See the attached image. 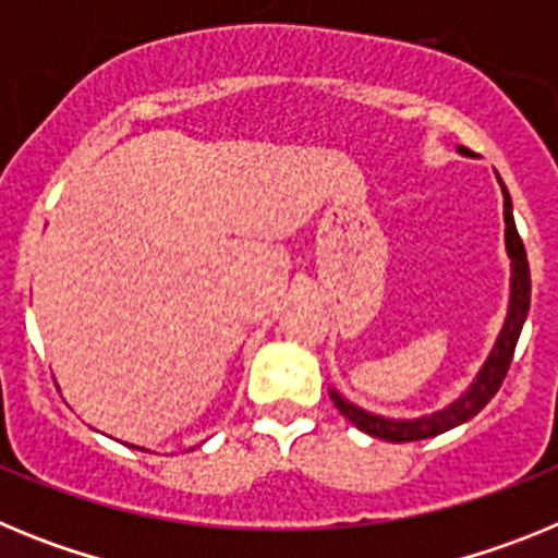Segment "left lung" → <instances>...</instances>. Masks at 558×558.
Here are the masks:
<instances>
[{
	"label": "left lung",
	"instance_id": "1",
	"mask_svg": "<svg viewBox=\"0 0 558 558\" xmlns=\"http://www.w3.org/2000/svg\"><path fill=\"white\" fill-rule=\"evenodd\" d=\"M461 156H470L466 147H458ZM502 190V220H506V254L511 259V279H509V310H506V318H502V327L497 332L495 347L486 354L483 366L477 368L475 379H472L466 391L461 397H456L450 405L438 408V411L425 413V416L413 418H391L379 416V413L363 411L360 405L349 402L338 388H329V399L335 402L343 416L352 422L357 430L368 433L374 438H386L393 445H402V441H422V438H433L438 433H447L452 427L470 422L475 413H481L486 408L492 397L497 393V388L502 386L506 372L511 366V357H514L517 340H520L522 324L529 318L531 307V270H529V256H525V245H522L520 234H517L514 226V206H511V195L502 184V179L497 175Z\"/></svg>",
	"mask_w": 558,
	"mask_h": 558
}]
</instances>
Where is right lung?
I'll use <instances>...</instances> for the list:
<instances>
[{"mask_svg": "<svg viewBox=\"0 0 558 558\" xmlns=\"http://www.w3.org/2000/svg\"><path fill=\"white\" fill-rule=\"evenodd\" d=\"M133 447V445H131ZM133 450H145V447H133Z\"/></svg>", "mask_w": 558, "mask_h": 558, "instance_id": "right-lung-1", "label": "right lung"}]
</instances>
